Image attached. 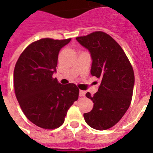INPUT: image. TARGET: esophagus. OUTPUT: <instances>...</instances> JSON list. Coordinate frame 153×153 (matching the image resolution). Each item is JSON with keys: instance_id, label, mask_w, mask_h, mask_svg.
<instances>
[{"instance_id": "1", "label": "esophagus", "mask_w": 153, "mask_h": 153, "mask_svg": "<svg viewBox=\"0 0 153 153\" xmlns=\"http://www.w3.org/2000/svg\"><path fill=\"white\" fill-rule=\"evenodd\" d=\"M85 95H86V91H79V96H80V97H84Z\"/></svg>"}]
</instances>
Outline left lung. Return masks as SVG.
<instances>
[{"instance_id": "obj_1", "label": "left lung", "mask_w": 153, "mask_h": 153, "mask_svg": "<svg viewBox=\"0 0 153 153\" xmlns=\"http://www.w3.org/2000/svg\"><path fill=\"white\" fill-rule=\"evenodd\" d=\"M76 39L91 52V73L101 82L97 93L93 96L86 94L94 107L83 114L84 119L91 128L105 130L115 126L130 105L134 86L133 67L121 47L105 32H94Z\"/></svg>"}]
</instances>
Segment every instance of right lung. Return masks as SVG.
Instances as JSON below:
<instances>
[{
	"label": "right lung",
	"instance_id": "right-lung-1",
	"mask_svg": "<svg viewBox=\"0 0 153 153\" xmlns=\"http://www.w3.org/2000/svg\"><path fill=\"white\" fill-rule=\"evenodd\" d=\"M71 39L36 40L24 50L16 63V99L27 118L40 128L54 129L62 126L67 110L79 98L75 84L62 85L52 77L60 49Z\"/></svg>",
	"mask_w": 153,
	"mask_h": 153
}]
</instances>
